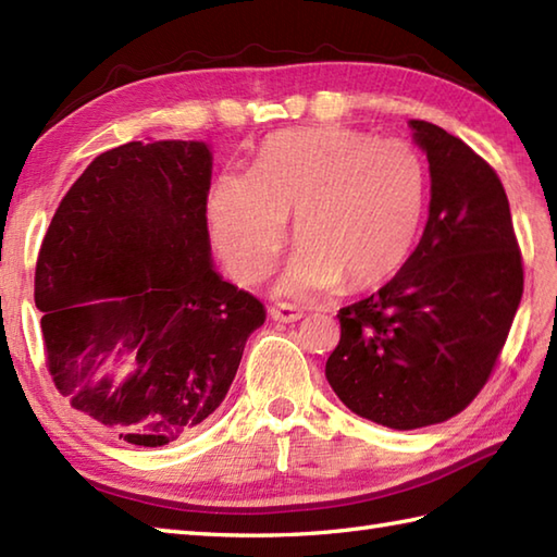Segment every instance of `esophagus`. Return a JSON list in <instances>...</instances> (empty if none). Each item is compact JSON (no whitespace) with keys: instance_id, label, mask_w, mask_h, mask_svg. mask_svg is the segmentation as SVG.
Listing matches in <instances>:
<instances>
[{"instance_id":"1","label":"esophagus","mask_w":557,"mask_h":557,"mask_svg":"<svg viewBox=\"0 0 557 557\" xmlns=\"http://www.w3.org/2000/svg\"><path fill=\"white\" fill-rule=\"evenodd\" d=\"M268 313H270L272 321H277V323H294V321H299V318L304 315V311L297 309V306H292V304L272 306Z\"/></svg>"}]
</instances>
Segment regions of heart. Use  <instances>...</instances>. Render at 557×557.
<instances>
[{"mask_svg": "<svg viewBox=\"0 0 557 557\" xmlns=\"http://www.w3.org/2000/svg\"><path fill=\"white\" fill-rule=\"evenodd\" d=\"M425 194V162L407 140L304 126L268 136L248 174L222 172L208 194V220L227 268L258 282L294 212L299 248L277 292L309 297L339 282L366 289L395 275L417 242Z\"/></svg>", "mask_w": 557, "mask_h": 557, "instance_id": "1", "label": "heart"}]
</instances>
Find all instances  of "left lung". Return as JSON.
<instances>
[{
	"label": "left lung",
	"mask_w": 557,
	"mask_h": 557,
	"mask_svg": "<svg viewBox=\"0 0 557 557\" xmlns=\"http://www.w3.org/2000/svg\"><path fill=\"white\" fill-rule=\"evenodd\" d=\"M429 158V222L397 275L339 309L325 363L359 417L411 431L469 407L491 377L524 292L510 203L491 164L465 140L411 120Z\"/></svg>",
	"instance_id": "1"
}]
</instances>
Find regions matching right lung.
Masks as SVG:
<instances>
[{"label": "right lung", "instance_id": "obj_1", "mask_svg": "<svg viewBox=\"0 0 557 557\" xmlns=\"http://www.w3.org/2000/svg\"><path fill=\"white\" fill-rule=\"evenodd\" d=\"M210 174L200 140L112 148L69 188L40 246L35 306L52 383L132 445L196 431L265 323L263 304L210 263Z\"/></svg>", "mask_w": 557, "mask_h": 557}]
</instances>
